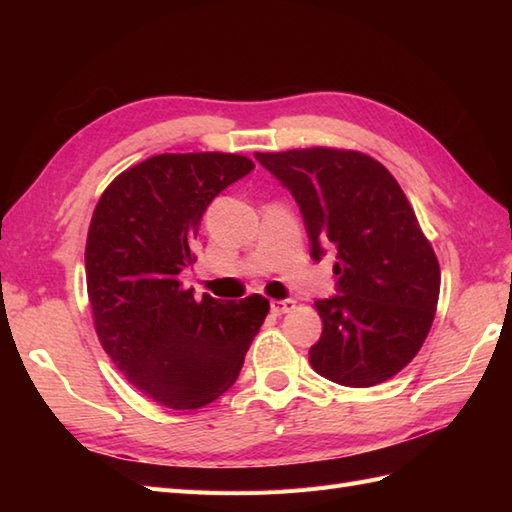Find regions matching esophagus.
Segmentation results:
<instances>
[{"mask_svg": "<svg viewBox=\"0 0 512 512\" xmlns=\"http://www.w3.org/2000/svg\"><path fill=\"white\" fill-rule=\"evenodd\" d=\"M295 299H281V301H270V310H273L275 314H286L290 312L292 308H295Z\"/></svg>", "mask_w": 512, "mask_h": 512, "instance_id": "obj_1", "label": "esophagus"}]
</instances>
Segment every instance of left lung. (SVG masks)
Masks as SVG:
<instances>
[{"instance_id":"left-lung-1","label":"left lung","mask_w":512,"mask_h":512,"mask_svg":"<svg viewBox=\"0 0 512 512\" xmlns=\"http://www.w3.org/2000/svg\"><path fill=\"white\" fill-rule=\"evenodd\" d=\"M286 187L306 224L310 257L334 250L336 295L314 301L317 374L372 387L418 354L440 297V264L394 176L358 151L328 147L255 154Z\"/></svg>"}]
</instances>
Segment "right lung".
<instances>
[{
	"mask_svg": "<svg viewBox=\"0 0 512 512\" xmlns=\"http://www.w3.org/2000/svg\"><path fill=\"white\" fill-rule=\"evenodd\" d=\"M255 169L237 154H160L123 171L96 204L85 273L96 334L129 383L171 409H200L231 387L268 299L193 297L202 215Z\"/></svg>",
	"mask_w": 512,
	"mask_h": 512,
	"instance_id": "right-lung-1",
	"label": "right lung"
}]
</instances>
